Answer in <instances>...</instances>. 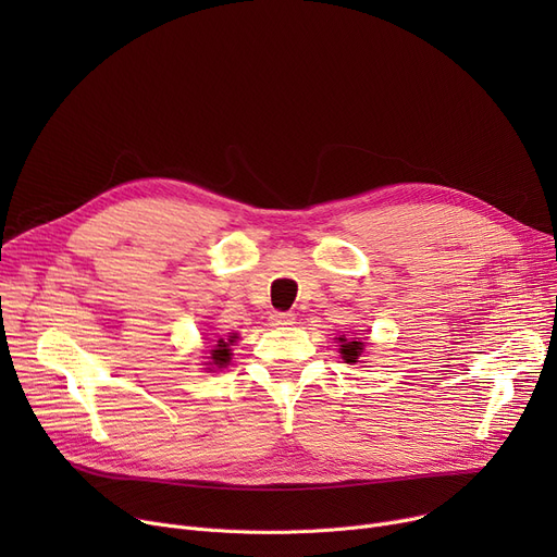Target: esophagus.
Returning a JSON list of instances; mask_svg holds the SVG:
<instances>
[{"instance_id":"34e87169","label":"esophagus","mask_w":557,"mask_h":557,"mask_svg":"<svg viewBox=\"0 0 557 557\" xmlns=\"http://www.w3.org/2000/svg\"><path fill=\"white\" fill-rule=\"evenodd\" d=\"M269 320H271V325H275V327H286V325H294L296 315L290 311H273L269 315Z\"/></svg>"}]
</instances>
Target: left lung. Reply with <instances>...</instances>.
<instances>
[{
  "label": "left lung",
  "instance_id": "obj_1",
  "mask_svg": "<svg viewBox=\"0 0 557 557\" xmlns=\"http://www.w3.org/2000/svg\"><path fill=\"white\" fill-rule=\"evenodd\" d=\"M341 355L345 359V363H357V359L363 352V341L359 338H341Z\"/></svg>",
  "mask_w": 557,
  "mask_h": 557
}]
</instances>
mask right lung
<instances>
[{
	"label": "right lung",
	"mask_w": 557,
	"mask_h": 557,
	"mask_svg": "<svg viewBox=\"0 0 557 557\" xmlns=\"http://www.w3.org/2000/svg\"><path fill=\"white\" fill-rule=\"evenodd\" d=\"M234 343V336H230L227 341H216V345H214V349H210V359H212V363L214 366H219V368H223L227 361H230V345Z\"/></svg>",
	"instance_id": "right-lung-1"
}]
</instances>
